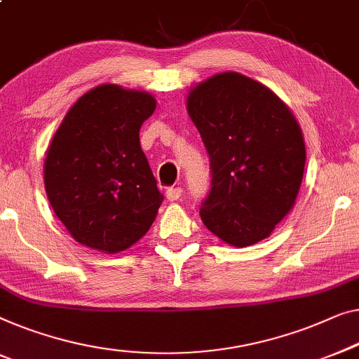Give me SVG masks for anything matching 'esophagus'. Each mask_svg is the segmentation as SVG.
Segmentation results:
<instances>
[{"label":"esophagus","mask_w":359,"mask_h":359,"mask_svg":"<svg viewBox=\"0 0 359 359\" xmlns=\"http://www.w3.org/2000/svg\"><path fill=\"white\" fill-rule=\"evenodd\" d=\"M181 196H183V189H181V188H170L167 191V199L168 201H178Z\"/></svg>","instance_id":"34e87169"}]
</instances>
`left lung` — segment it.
Here are the masks:
<instances>
[{"label": "left lung", "instance_id": "1", "mask_svg": "<svg viewBox=\"0 0 359 359\" xmlns=\"http://www.w3.org/2000/svg\"><path fill=\"white\" fill-rule=\"evenodd\" d=\"M186 105L210 160L202 222L230 246L266 240L293 209L303 181L306 147L292 110L233 71L197 84Z\"/></svg>", "mask_w": 359, "mask_h": 359}]
</instances>
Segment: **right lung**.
Returning <instances> with one entry per match:
<instances>
[{"label": "right lung", "mask_w": 359, "mask_h": 359, "mask_svg": "<svg viewBox=\"0 0 359 359\" xmlns=\"http://www.w3.org/2000/svg\"><path fill=\"white\" fill-rule=\"evenodd\" d=\"M157 107L147 92L103 84L84 93L55 133L45 191L77 243L115 254L149 231L163 201L139 142Z\"/></svg>", "instance_id": "1"}]
</instances>
